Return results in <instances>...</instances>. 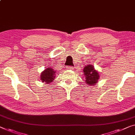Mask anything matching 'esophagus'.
Wrapping results in <instances>:
<instances>
[{
    "label": "esophagus",
    "mask_w": 135,
    "mask_h": 135,
    "mask_svg": "<svg viewBox=\"0 0 135 135\" xmlns=\"http://www.w3.org/2000/svg\"><path fill=\"white\" fill-rule=\"evenodd\" d=\"M66 68H67V69H68V70H73V69H74V68L72 67V66H68Z\"/></svg>",
    "instance_id": "obj_1"
}]
</instances>
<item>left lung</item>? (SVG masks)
I'll use <instances>...</instances> for the list:
<instances>
[{
	"instance_id": "1",
	"label": "left lung",
	"mask_w": 135,
	"mask_h": 135,
	"mask_svg": "<svg viewBox=\"0 0 135 135\" xmlns=\"http://www.w3.org/2000/svg\"><path fill=\"white\" fill-rule=\"evenodd\" d=\"M83 72L87 85L90 86L95 85V84L98 82L100 75L99 72L95 70L94 67L91 64H88L84 68Z\"/></svg>"
}]
</instances>
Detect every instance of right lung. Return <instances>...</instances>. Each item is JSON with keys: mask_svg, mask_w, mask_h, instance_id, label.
Wrapping results in <instances>:
<instances>
[{"mask_svg": "<svg viewBox=\"0 0 135 135\" xmlns=\"http://www.w3.org/2000/svg\"><path fill=\"white\" fill-rule=\"evenodd\" d=\"M56 71L50 67L45 69L41 74L40 80L42 82H45L46 84H49L53 81L55 78Z\"/></svg>", "mask_w": 135, "mask_h": 135, "instance_id": "right-lung-1", "label": "right lung"}]
</instances>
